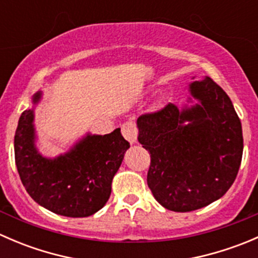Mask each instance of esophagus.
I'll use <instances>...</instances> for the list:
<instances>
[{
  "label": "esophagus",
  "mask_w": 258,
  "mask_h": 258,
  "mask_svg": "<svg viewBox=\"0 0 258 258\" xmlns=\"http://www.w3.org/2000/svg\"><path fill=\"white\" fill-rule=\"evenodd\" d=\"M122 135H123L124 139L130 142L131 145L136 144L137 142V128H136V124L134 122H126V123L122 124V128H121Z\"/></svg>",
  "instance_id": "1"
}]
</instances>
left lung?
Segmentation results:
<instances>
[{
	"mask_svg": "<svg viewBox=\"0 0 258 258\" xmlns=\"http://www.w3.org/2000/svg\"><path fill=\"white\" fill-rule=\"evenodd\" d=\"M189 93L199 103L182 110L168 103L137 118L139 142L151 155L148 187L175 212L221 199L235 182L243 152L241 121L227 93L207 76L192 82Z\"/></svg>",
	"mask_w": 258,
	"mask_h": 258,
	"instance_id": "8db88e82",
	"label": "left lung"
}]
</instances>
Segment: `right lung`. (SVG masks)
<instances>
[{"label":"right lung","instance_id":"right-lung-1","mask_svg":"<svg viewBox=\"0 0 258 258\" xmlns=\"http://www.w3.org/2000/svg\"><path fill=\"white\" fill-rule=\"evenodd\" d=\"M41 95L33 96L35 105ZM33 119V108L23 111L15 135V161L28 195L67 217H87L100 211L110 199L113 176L130 148L121 130L103 136L88 134L64 155L47 158L35 145Z\"/></svg>","mask_w":258,"mask_h":258}]
</instances>
